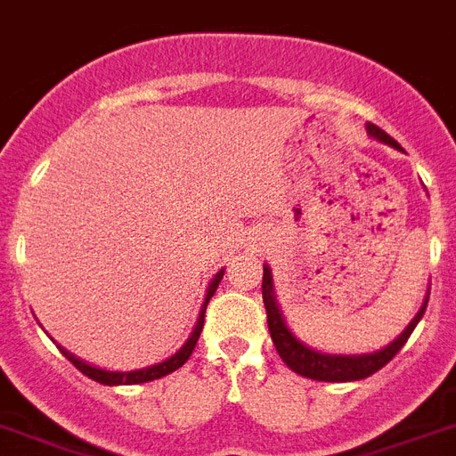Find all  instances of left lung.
<instances>
[{"label":"left lung","mask_w":456,"mask_h":456,"mask_svg":"<svg viewBox=\"0 0 456 456\" xmlns=\"http://www.w3.org/2000/svg\"><path fill=\"white\" fill-rule=\"evenodd\" d=\"M368 134L372 139H378L382 144L403 151L396 139H391L385 130H379L378 126L368 123ZM263 303H265V312H268V329L270 338H273L277 354L281 361L291 368L293 372H298L303 378L319 379V382H354V379H363L372 372H378L379 368H385L394 356L401 352L408 338L412 336V330L424 317L427 310L428 296L424 298L422 307L417 312L412 322L405 326V330L394 342H389L387 347L378 349V352H368V354H329V352H319V349L307 347L303 340L293 336V330L289 329L287 319L281 314L277 296H274V281H273V270L268 263H263Z\"/></svg>","instance_id":"obj_1"}]
</instances>
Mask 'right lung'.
I'll return each instance as SVG.
<instances>
[{"label": "right lung", "mask_w": 456, "mask_h": 456, "mask_svg": "<svg viewBox=\"0 0 456 456\" xmlns=\"http://www.w3.org/2000/svg\"><path fill=\"white\" fill-rule=\"evenodd\" d=\"M224 273H225V268H221L219 273L214 274L212 281H209V287H207V293H205V303H202V307H200V314H198V322H195L193 333H191V336H188V340L183 342L182 347H179V352H175V354L169 356V359L160 361V363H153V366H149V368H139V370H126V372L107 370V368L90 366V363H86L84 359H78V356H74L71 352H67L65 347H60V345H58V349L62 352V356H67V359H69L71 363L78 368V370L84 372V375H88L90 379L100 382V385H107V387L142 385V382H151V379L165 378V375H169V372H175L176 368H182L183 363L188 361V356L193 354L195 342H198V338H200L202 323H205L207 303H209V298H212L214 291H216V287H219V281L224 280Z\"/></svg>", "instance_id": "add662e5"}]
</instances>
